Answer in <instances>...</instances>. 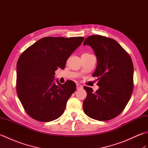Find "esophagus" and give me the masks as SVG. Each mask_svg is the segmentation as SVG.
Instances as JSON below:
<instances>
[{"label":"esophagus","instance_id":"1","mask_svg":"<svg viewBox=\"0 0 148 148\" xmlns=\"http://www.w3.org/2000/svg\"><path fill=\"white\" fill-rule=\"evenodd\" d=\"M83 88L82 85H81L80 84H76V88H77V90L81 89V88Z\"/></svg>","mask_w":148,"mask_h":148}]
</instances>
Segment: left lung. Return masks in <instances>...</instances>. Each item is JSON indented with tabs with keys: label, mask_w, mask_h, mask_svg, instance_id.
<instances>
[{
	"label": "left lung",
	"mask_w": 148,
	"mask_h": 148,
	"mask_svg": "<svg viewBox=\"0 0 148 148\" xmlns=\"http://www.w3.org/2000/svg\"><path fill=\"white\" fill-rule=\"evenodd\" d=\"M83 45L90 46L97 60L93 76L98 77L99 88L93 92L84 87L87 96L83 110L90 118L108 121L123 111L132 93L134 65L129 55L115 40L93 35L84 40Z\"/></svg>",
	"instance_id": "left-lung-1"
}]
</instances>
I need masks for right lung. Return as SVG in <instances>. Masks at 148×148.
Wrapping results in <instances>:
<instances>
[{
    "label": "right lung",
    "mask_w": 148,
    "mask_h": 148,
    "mask_svg": "<svg viewBox=\"0 0 148 148\" xmlns=\"http://www.w3.org/2000/svg\"><path fill=\"white\" fill-rule=\"evenodd\" d=\"M83 37H46L37 40L20 55L17 62L16 90L24 109L31 118L48 122L64 113L69 97L76 89L72 81L55 79V71L65 67Z\"/></svg>",
    "instance_id": "1"
}]
</instances>
